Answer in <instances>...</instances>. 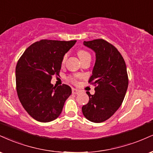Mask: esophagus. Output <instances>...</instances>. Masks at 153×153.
<instances>
[{
    "label": "esophagus",
    "instance_id": "34e87169",
    "mask_svg": "<svg viewBox=\"0 0 153 153\" xmlns=\"http://www.w3.org/2000/svg\"><path fill=\"white\" fill-rule=\"evenodd\" d=\"M80 91L78 89H76V88H73L72 89V93H73V94H78L79 93H80Z\"/></svg>",
    "mask_w": 153,
    "mask_h": 153
}]
</instances>
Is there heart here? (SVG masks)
<instances>
[{
  "label": "heart",
  "mask_w": 153,
  "mask_h": 153,
  "mask_svg": "<svg viewBox=\"0 0 153 153\" xmlns=\"http://www.w3.org/2000/svg\"><path fill=\"white\" fill-rule=\"evenodd\" d=\"M78 56L79 57V58L80 59V60L82 61V60H84V59L87 58L88 57H91V55H90V53L88 52V51H85V50H82V49H80L78 51ZM66 58H67V54L64 55L63 58H62V63L63 64L64 62H65ZM69 80H71L72 82H76V80H75V78L74 77H70L69 78Z\"/></svg>",
  "instance_id": "b5f03b06"
}]
</instances>
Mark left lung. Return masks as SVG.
Segmentation results:
<instances>
[{"label": "left lung", "instance_id": "1", "mask_svg": "<svg viewBox=\"0 0 153 153\" xmlns=\"http://www.w3.org/2000/svg\"><path fill=\"white\" fill-rule=\"evenodd\" d=\"M95 53V63L88 82L95 85V94L87 93L89 101L82 107L88 120L102 123L120 107L128 86L126 62L114 45L103 39L84 41Z\"/></svg>", "mask_w": 153, "mask_h": 153}]
</instances>
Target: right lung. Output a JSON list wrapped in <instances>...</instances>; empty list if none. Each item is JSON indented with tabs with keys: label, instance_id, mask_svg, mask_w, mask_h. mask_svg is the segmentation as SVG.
I'll return each instance as SVG.
<instances>
[{
	"label": "right lung",
	"instance_id": "1",
	"mask_svg": "<svg viewBox=\"0 0 153 153\" xmlns=\"http://www.w3.org/2000/svg\"><path fill=\"white\" fill-rule=\"evenodd\" d=\"M76 40H41L25 50L17 62L16 82L22 105L33 118L42 123L54 120L61 113L71 88L53 86V75L59 76L64 55Z\"/></svg>",
	"mask_w": 153,
	"mask_h": 153
}]
</instances>
